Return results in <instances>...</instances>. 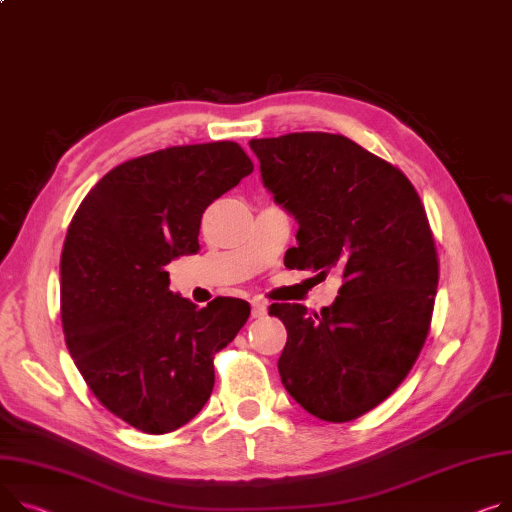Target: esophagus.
Returning <instances> with one entry per match:
<instances>
[{
	"label": "esophagus",
	"mask_w": 512,
	"mask_h": 512,
	"mask_svg": "<svg viewBox=\"0 0 512 512\" xmlns=\"http://www.w3.org/2000/svg\"><path fill=\"white\" fill-rule=\"evenodd\" d=\"M263 315H267V302L261 300V298H253L251 300V317L259 319Z\"/></svg>",
	"instance_id": "34e87169"
}]
</instances>
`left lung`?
<instances>
[{
  "instance_id": "8db88e82",
  "label": "left lung",
  "mask_w": 512,
  "mask_h": 512,
  "mask_svg": "<svg viewBox=\"0 0 512 512\" xmlns=\"http://www.w3.org/2000/svg\"><path fill=\"white\" fill-rule=\"evenodd\" d=\"M251 150L300 226L290 267L344 280L319 315L271 304L288 331L282 383L319 420H356L403 383L428 337L438 255L426 210L397 166L344 135L286 133Z\"/></svg>"
}]
</instances>
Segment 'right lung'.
<instances>
[{
  "label": "right lung",
  "mask_w": 512,
  "mask_h": 512,
  "mask_svg": "<svg viewBox=\"0 0 512 512\" xmlns=\"http://www.w3.org/2000/svg\"><path fill=\"white\" fill-rule=\"evenodd\" d=\"M253 173L236 142L164 148L115 166L80 203L61 253L67 350L94 397L146 434L195 418L214 356L251 315L238 298L197 309L164 267L197 253L201 214Z\"/></svg>",
  "instance_id": "add662e5"
}]
</instances>
